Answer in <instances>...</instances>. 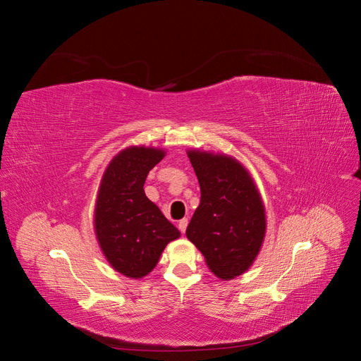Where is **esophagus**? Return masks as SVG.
Returning <instances> with one entry per match:
<instances>
[{"label":"esophagus","mask_w":361,"mask_h":361,"mask_svg":"<svg viewBox=\"0 0 361 361\" xmlns=\"http://www.w3.org/2000/svg\"><path fill=\"white\" fill-rule=\"evenodd\" d=\"M187 226H188V218H183V220H180L179 224H178L179 231H180L182 233H185V231H187Z\"/></svg>","instance_id":"obj_1"}]
</instances>
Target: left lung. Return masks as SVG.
I'll return each mask as SVG.
<instances>
[{"label":"left lung","mask_w":361,"mask_h":361,"mask_svg":"<svg viewBox=\"0 0 361 361\" xmlns=\"http://www.w3.org/2000/svg\"><path fill=\"white\" fill-rule=\"evenodd\" d=\"M200 185V204L187 238L216 277L231 280L253 264L265 236L260 195L247 170L231 157L188 152Z\"/></svg>","instance_id":"8db88e82"}]
</instances>
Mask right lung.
Instances as JSON below:
<instances>
[{"instance_id":"add662e5","label":"right lung","mask_w":361,"mask_h":361,"mask_svg":"<svg viewBox=\"0 0 361 361\" xmlns=\"http://www.w3.org/2000/svg\"><path fill=\"white\" fill-rule=\"evenodd\" d=\"M162 158L158 149H125L106 167L97 194V241L111 267L130 279L149 274L162 250L180 235L143 188L149 171Z\"/></svg>"}]
</instances>
